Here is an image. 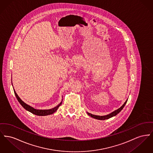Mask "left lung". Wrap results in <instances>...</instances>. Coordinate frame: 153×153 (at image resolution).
I'll list each match as a JSON object with an SVG mask.
<instances>
[{
    "instance_id": "8db88e82",
    "label": "left lung",
    "mask_w": 153,
    "mask_h": 153,
    "mask_svg": "<svg viewBox=\"0 0 153 153\" xmlns=\"http://www.w3.org/2000/svg\"><path fill=\"white\" fill-rule=\"evenodd\" d=\"M127 100H128V99L126 100V102H125V103L122 106H121L119 108H118L117 110H114V111L111 112V113L108 114V115H106V116H97V115L92 114L90 113H88V112H87V113L88 114V116H90V117H92V118H95V119H97V120H107V119H108V118H111V117H114V116H116L117 114H118V113L122 110V109L124 108V107L125 106V105H126V102H127Z\"/></svg>"
}]
</instances>
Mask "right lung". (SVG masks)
Wrapping results in <instances>:
<instances>
[{
	"label": "right lung",
	"instance_id": "add662e5",
	"mask_svg": "<svg viewBox=\"0 0 153 153\" xmlns=\"http://www.w3.org/2000/svg\"><path fill=\"white\" fill-rule=\"evenodd\" d=\"M14 94L15 95L17 98V99L18 100L19 103L22 105V106L24 108L25 110H27L28 111L32 113L33 114H35L36 116H48V115H50L54 113L57 110L58 108L61 106V105L62 103V100L61 101V102L58 104L56 106L54 107V108H50V109H46V110H40V109H36L35 108L30 106V105H27L26 103H25L24 101H22L21 98L18 97L17 94L16 93V92L15 91V90L14 89Z\"/></svg>",
	"mask_w": 153,
	"mask_h": 153
}]
</instances>
